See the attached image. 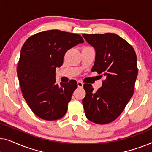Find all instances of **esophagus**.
Returning <instances> with one entry per match:
<instances>
[{"instance_id":"34e87169","label":"esophagus","mask_w":152,"mask_h":152,"mask_svg":"<svg viewBox=\"0 0 152 152\" xmlns=\"http://www.w3.org/2000/svg\"><path fill=\"white\" fill-rule=\"evenodd\" d=\"M83 86H84V84L82 82H80V81H79L77 82V87L80 88H83Z\"/></svg>"}]
</instances>
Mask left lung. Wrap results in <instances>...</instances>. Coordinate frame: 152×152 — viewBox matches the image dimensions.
<instances>
[{"label":"left lung","instance_id":"8db88e82","mask_svg":"<svg viewBox=\"0 0 152 152\" xmlns=\"http://www.w3.org/2000/svg\"><path fill=\"white\" fill-rule=\"evenodd\" d=\"M82 36L95 51L91 70L105 77L95 92L92 85H84L85 114L94 123H109L121 114L134 94L138 75L136 53L129 43L113 33Z\"/></svg>","mask_w":152,"mask_h":152}]
</instances>
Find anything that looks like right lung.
Here are the masks:
<instances>
[{
  "label": "right lung",
  "mask_w": 152,
  "mask_h": 152,
  "mask_svg": "<svg viewBox=\"0 0 152 152\" xmlns=\"http://www.w3.org/2000/svg\"><path fill=\"white\" fill-rule=\"evenodd\" d=\"M84 43L80 35L58 30L39 32L29 37L20 50L17 76L23 96L41 119L55 120L68 109L77 84L56 83V68L63 64L66 51Z\"/></svg>",
  "instance_id": "obj_1"
}]
</instances>
